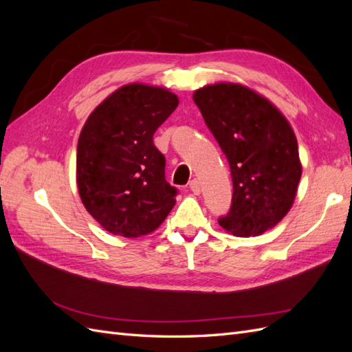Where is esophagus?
Here are the masks:
<instances>
[{
    "mask_svg": "<svg viewBox=\"0 0 352 352\" xmlns=\"http://www.w3.org/2000/svg\"><path fill=\"white\" fill-rule=\"evenodd\" d=\"M189 189L192 190V192H194L195 195H198V194L201 192V186H199V182H198L197 179H192V180H190V182H189Z\"/></svg>",
    "mask_w": 352,
    "mask_h": 352,
    "instance_id": "1",
    "label": "esophagus"
}]
</instances>
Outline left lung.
Segmentation results:
<instances>
[{
	"label": "left lung",
	"instance_id": "obj_1",
	"mask_svg": "<svg viewBox=\"0 0 352 352\" xmlns=\"http://www.w3.org/2000/svg\"><path fill=\"white\" fill-rule=\"evenodd\" d=\"M194 101L230 167L233 195L219 225L257 236L286 216L301 179L296 138L282 113L236 83L195 91Z\"/></svg>",
	"mask_w": 352,
	"mask_h": 352
}]
</instances>
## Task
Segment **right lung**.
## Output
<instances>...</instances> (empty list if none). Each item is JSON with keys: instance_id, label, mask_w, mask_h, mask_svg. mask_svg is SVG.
Wrapping results in <instances>:
<instances>
[{"instance_id": "right-lung-1", "label": "right lung", "mask_w": 352, "mask_h": 352, "mask_svg": "<svg viewBox=\"0 0 352 352\" xmlns=\"http://www.w3.org/2000/svg\"><path fill=\"white\" fill-rule=\"evenodd\" d=\"M179 104L175 94L126 85L95 109L78 141L76 179L85 208L113 235L155 230L176 202L153 136Z\"/></svg>"}]
</instances>
